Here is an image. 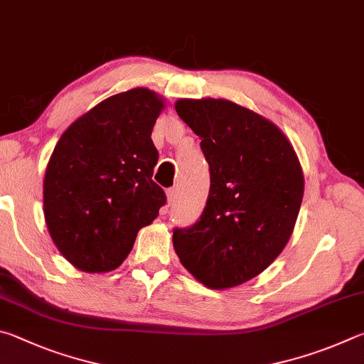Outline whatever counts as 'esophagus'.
<instances>
[{
  "instance_id": "esophagus-1",
  "label": "esophagus",
  "mask_w": 364,
  "mask_h": 364,
  "mask_svg": "<svg viewBox=\"0 0 364 364\" xmlns=\"http://www.w3.org/2000/svg\"><path fill=\"white\" fill-rule=\"evenodd\" d=\"M166 196H168V205H169V206L174 205V203H176L177 198H178L177 188H169L168 192H166Z\"/></svg>"
}]
</instances>
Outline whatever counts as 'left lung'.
Returning <instances> with one entry per match:
<instances>
[{"label":"left lung","instance_id":"obj_1","mask_svg":"<svg viewBox=\"0 0 364 364\" xmlns=\"http://www.w3.org/2000/svg\"><path fill=\"white\" fill-rule=\"evenodd\" d=\"M177 114L201 139L211 187L200 219L174 228L182 265L208 288L257 277L284 250L304 196L289 140L260 114L224 99H181Z\"/></svg>","mask_w":364,"mask_h":364}]
</instances>
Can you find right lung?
I'll list each match as a JSON object with an SVG mask.
<instances>
[{
  "mask_svg": "<svg viewBox=\"0 0 364 364\" xmlns=\"http://www.w3.org/2000/svg\"><path fill=\"white\" fill-rule=\"evenodd\" d=\"M163 107L144 87L112 95L57 142L44 176V219L76 269H117L164 206V190L151 178L158 161L151 129Z\"/></svg>",
  "mask_w": 364,
  "mask_h": 364,
  "instance_id": "obj_1",
  "label": "right lung"
}]
</instances>
